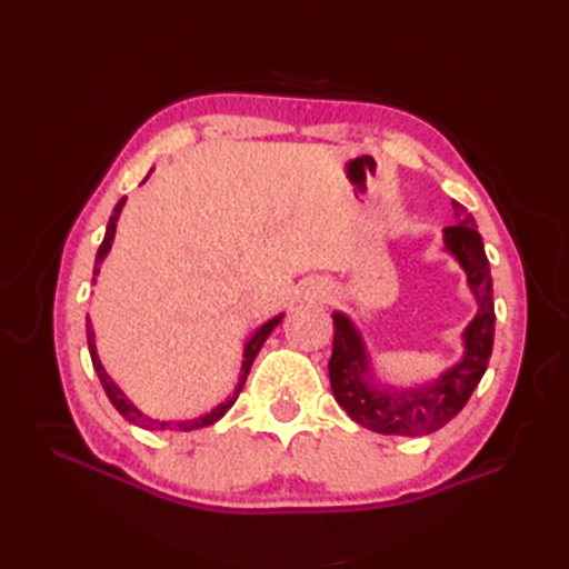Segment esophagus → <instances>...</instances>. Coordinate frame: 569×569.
<instances>
[{"instance_id":"34e87169","label":"esophagus","mask_w":569,"mask_h":569,"mask_svg":"<svg viewBox=\"0 0 569 569\" xmlns=\"http://www.w3.org/2000/svg\"><path fill=\"white\" fill-rule=\"evenodd\" d=\"M322 296H325V293H322Z\"/></svg>"}]
</instances>
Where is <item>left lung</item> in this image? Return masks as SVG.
<instances>
[{
    "label": "left lung",
    "mask_w": 569,
    "mask_h": 569,
    "mask_svg": "<svg viewBox=\"0 0 569 569\" xmlns=\"http://www.w3.org/2000/svg\"><path fill=\"white\" fill-rule=\"evenodd\" d=\"M452 210L457 224L442 229L445 251H450L465 269L469 291L477 300V316L462 332V359L442 371L440 379L413 389H396L377 381L357 325L345 312H332L335 342L328 369L335 401L347 410L349 418L373 432L418 438L440 430L465 408L487 371L493 347V320H497L489 259L475 217L457 200H452Z\"/></svg>",
    "instance_id": "obj_1"
}]
</instances>
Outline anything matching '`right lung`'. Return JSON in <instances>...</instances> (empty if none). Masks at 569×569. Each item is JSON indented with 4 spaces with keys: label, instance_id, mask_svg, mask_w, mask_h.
Here are the masks:
<instances>
[{
    "label": "right lung",
    "instance_id": "1",
    "mask_svg": "<svg viewBox=\"0 0 569 569\" xmlns=\"http://www.w3.org/2000/svg\"><path fill=\"white\" fill-rule=\"evenodd\" d=\"M147 178H149V176H147ZM124 202H127V198H122V200H119V202L114 204V212H112V217H110V222H107V232H104V239H102V244H100V249H98V259H94L92 283H94V276L100 273V263L104 261V257H107V253H110V249H112L114 232H117V220H119V214H122ZM281 320H283V312H281V316L271 318L269 322H263L261 328H259L257 332H253V335L249 337V340H247V345H244V361H241V373H239V383H237L234 393L229 396L227 401H222L217 408H212L210 413H204V416H200V418H192V420H156V418H149L147 413H141V410L124 396V391L119 389V386L112 381L110 373L104 371L102 361H100V357H98V345H94V330H92L90 318H88V322H84V330H88V347H90L92 367H94V371H98V377H100V383H102V389H104L107 398H110L112 406L119 410V413H122L129 422H134V426L143 428V430H180V432H188V430H198V428L212 426V422L220 420V418L227 413V410L234 406L237 396L241 393V389H244V381H247V377H249V369H251V365H253V359H257L259 349L263 347L266 340H269V335L273 332V328H276V325L281 322Z\"/></svg>",
    "mask_w": 569,
    "mask_h": 569
}]
</instances>
